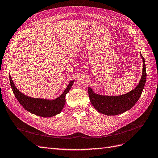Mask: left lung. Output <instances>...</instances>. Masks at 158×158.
<instances>
[{"label":"left lung","instance_id":"1","mask_svg":"<svg viewBox=\"0 0 158 158\" xmlns=\"http://www.w3.org/2000/svg\"><path fill=\"white\" fill-rule=\"evenodd\" d=\"M143 59V72L138 85L133 90L121 96H105L95 93L89 87L90 100L98 111L108 116L118 115L132 108L141 97L147 79L144 58L141 54Z\"/></svg>","mask_w":158,"mask_h":158}]
</instances>
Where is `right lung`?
Returning <instances> with one entry per match:
<instances>
[{
	"mask_svg": "<svg viewBox=\"0 0 158 158\" xmlns=\"http://www.w3.org/2000/svg\"><path fill=\"white\" fill-rule=\"evenodd\" d=\"M11 89L19 103L27 111L42 117H51L61 113L66 103V95L71 89L75 80L71 81L62 94L55 100L35 98L23 94L16 88L9 74Z\"/></svg>",
	"mask_w": 158,
	"mask_h": 158,
	"instance_id": "add662e5",
	"label": "right lung"
}]
</instances>
